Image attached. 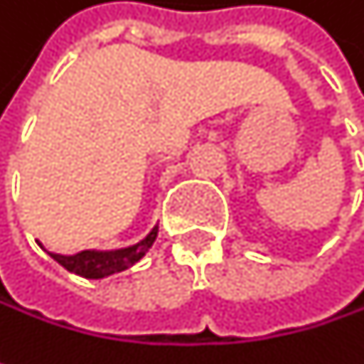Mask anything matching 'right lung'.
<instances>
[{
    "mask_svg": "<svg viewBox=\"0 0 364 364\" xmlns=\"http://www.w3.org/2000/svg\"><path fill=\"white\" fill-rule=\"evenodd\" d=\"M158 238V225H154V230L136 245L126 247V249H117V251H82L77 255H56L48 253L54 261H58L65 269L84 276V278H105L111 274L124 272L130 265H134L136 261H141L145 253L151 249V245Z\"/></svg>",
    "mask_w": 364,
    "mask_h": 364,
    "instance_id": "obj_1",
    "label": "right lung"
}]
</instances>
